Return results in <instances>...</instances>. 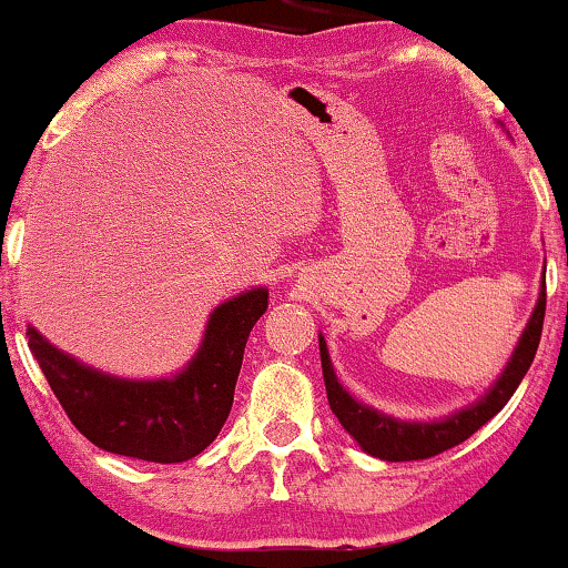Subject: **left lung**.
Listing matches in <instances>:
<instances>
[{
	"instance_id": "obj_1",
	"label": "left lung",
	"mask_w": 568,
	"mask_h": 568,
	"mask_svg": "<svg viewBox=\"0 0 568 568\" xmlns=\"http://www.w3.org/2000/svg\"><path fill=\"white\" fill-rule=\"evenodd\" d=\"M542 317H546V282H542L538 305L532 310L530 323L519 338V344L507 362V369L501 377L488 387V393L473 406L457 410V414L439 418V422H398V418L379 414V410L364 406V403L354 400L352 395L344 390L338 383L336 372H333L328 348H325V338L321 336V362H323V379L325 390H328L331 410L336 414L341 426L359 442L364 453L379 457V460L390 463H406V460H426L445 449L460 445L476 434L480 426L499 414L507 406V400L515 395V390L523 383V377L530 369L538 352L540 333H542Z\"/></svg>"
}]
</instances>
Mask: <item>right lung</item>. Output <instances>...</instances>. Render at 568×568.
<instances>
[{"label": "right lung", "instance_id": "1", "mask_svg": "<svg viewBox=\"0 0 568 568\" xmlns=\"http://www.w3.org/2000/svg\"><path fill=\"white\" fill-rule=\"evenodd\" d=\"M268 307V290L227 300L209 317L199 352L170 379H123L84 367L28 325V346L69 422L105 453L183 463L212 445L227 422L243 352Z\"/></svg>", "mask_w": 568, "mask_h": 568}]
</instances>
